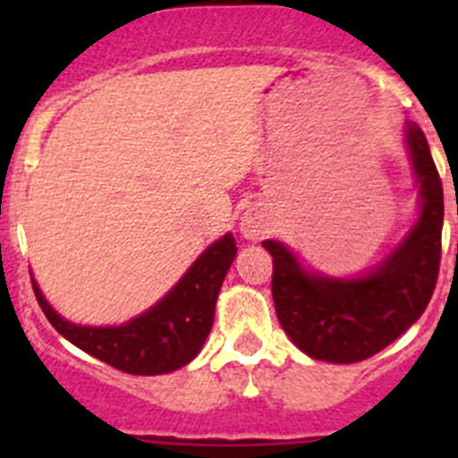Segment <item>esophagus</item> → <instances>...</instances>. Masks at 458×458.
I'll use <instances>...</instances> for the list:
<instances>
[{
    "mask_svg": "<svg viewBox=\"0 0 458 458\" xmlns=\"http://www.w3.org/2000/svg\"><path fill=\"white\" fill-rule=\"evenodd\" d=\"M263 228H266V225H263V221L259 219L257 215H246L242 219V234L246 239H257V237H261L263 234Z\"/></svg>",
    "mask_w": 458,
    "mask_h": 458,
    "instance_id": "34e87169",
    "label": "esophagus"
}]
</instances>
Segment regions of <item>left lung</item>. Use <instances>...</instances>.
<instances>
[{
	"instance_id": "1",
	"label": "left lung",
	"mask_w": 458,
	"mask_h": 458,
	"mask_svg": "<svg viewBox=\"0 0 458 458\" xmlns=\"http://www.w3.org/2000/svg\"><path fill=\"white\" fill-rule=\"evenodd\" d=\"M421 215L412 233L381 266L359 279L310 275L279 242H263L272 255V299L281 327L308 357L357 363L403 335L432 299L441 266L443 183L421 128L408 123Z\"/></svg>"
}]
</instances>
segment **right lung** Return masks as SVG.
Returning <instances> with one entry per match:
<instances>
[{
  "instance_id": "1",
  "label": "right lung",
  "mask_w": 458,
  "mask_h": 458,
  "mask_svg": "<svg viewBox=\"0 0 458 458\" xmlns=\"http://www.w3.org/2000/svg\"><path fill=\"white\" fill-rule=\"evenodd\" d=\"M234 255L237 243L228 233L192 263L157 306L123 326H75L48 306L35 279L32 290L50 326L72 345L117 370L150 377L183 368L199 354L210 335L216 297Z\"/></svg>"
}]
</instances>
